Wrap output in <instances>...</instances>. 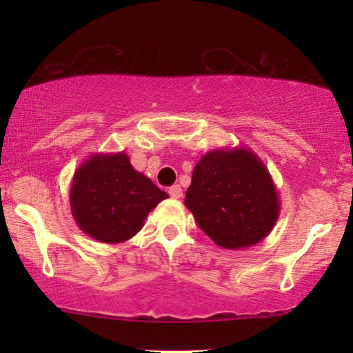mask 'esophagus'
<instances>
[{"label": "esophagus", "mask_w": 353, "mask_h": 353, "mask_svg": "<svg viewBox=\"0 0 353 353\" xmlns=\"http://www.w3.org/2000/svg\"><path fill=\"white\" fill-rule=\"evenodd\" d=\"M168 194H170L173 199H180L183 196V190L180 185H173L172 188H168Z\"/></svg>", "instance_id": "esophagus-1"}]
</instances>
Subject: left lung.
<instances>
[{"mask_svg":"<svg viewBox=\"0 0 353 353\" xmlns=\"http://www.w3.org/2000/svg\"><path fill=\"white\" fill-rule=\"evenodd\" d=\"M185 205L223 249H245L267 238L281 210L268 168L249 148L209 151L192 170Z\"/></svg>","mask_w":353,"mask_h":353,"instance_id":"left-lung-1","label":"left lung"}]
</instances>
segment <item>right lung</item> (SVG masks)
Wrapping results in <instances>:
<instances>
[{"instance_id":"right-lung-1","label":"right lung","mask_w":353,"mask_h":353,"mask_svg":"<svg viewBox=\"0 0 353 353\" xmlns=\"http://www.w3.org/2000/svg\"><path fill=\"white\" fill-rule=\"evenodd\" d=\"M168 194L134 170L127 152H96L77 168L69 191L79 228L99 243L119 244L143 228Z\"/></svg>"}]
</instances>
